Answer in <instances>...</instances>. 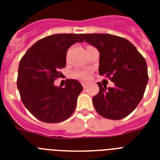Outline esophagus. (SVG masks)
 I'll return each instance as SVG.
<instances>
[{"label":"esophagus","mask_w":160,"mask_h":160,"mask_svg":"<svg viewBox=\"0 0 160 160\" xmlns=\"http://www.w3.org/2000/svg\"><path fill=\"white\" fill-rule=\"evenodd\" d=\"M82 85L84 88H86L88 86V83L86 82H82Z\"/></svg>","instance_id":"obj_1"}]
</instances>
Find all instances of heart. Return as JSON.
Returning a JSON list of instances; mask_svg holds the SVG:
<instances>
[{"label":"heart","mask_w":160,"mask_h":160,"mask_svg":"<svg viewBox=\"0 0 160 160\" xmlns=\"http://www.w3.org/2000/svg\"><path fill=\"white\" fill-rule=\"evenodd\" d=\"M90 74H91V70L90 69H80L75 70L72 75L73 77L76 78L78 80H86L90 78Z\"/></svg>","instance_id":"heart-1"}]
</instances>
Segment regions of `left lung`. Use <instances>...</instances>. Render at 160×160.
Instances as JSON below:
<instances>
[{
    "mask_svg": "<svg viewBox=\"0 0 160 160\" xmlns=\"http://www.w3.org/2000/svg\"><path fill=\"white\" fill-rule=\"evenodd\" d=\"M100 52L99 73L109 77L114 87L103 86L93 97V105L101 116L121 119L133 112L144 96L148 83L146 61L126 39L109 34H80Z\"/></svg>",
    "mask_w": 160,
    "mask_h": 160,
    "instance_id": "obj_1",
    "label": "left lung"
}]
</instances>
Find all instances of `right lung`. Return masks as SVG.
Here are the masks:
<instances>
[{"label":"right lung","mask_w":160,"mask_h":160,"mask_svg":"<svg viewBox=\"0 0 160 160\" xmlns=\"http://www.w3.org/2000/svg\"><path fill=\"white\" fill-rule=\"evenodd\" d=\"M83 42L80 34H55L34 44L21 58L17 88L26 108L36 119L60 123L74 113L83 86L78 80H67L65 87L55 86L60 69L66 65L68 49Z\"/></svg>","instance_id":"add662e5"}]
</instances>
